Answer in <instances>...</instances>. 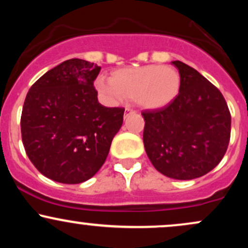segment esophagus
I'll list each match as a JSON object with an SVG mask.
<instances>
[{"label":"esophagus","instance_id":"esophagus-1","mask_svg":"<svg viewBox=\"0 0 248 248\" xmlns=\"http://www.w3.org/2000/svg\"><path fill=\"white\" fill-rule=\"evenodd\" d=\"M134 110L132 109V108H129V107H127L126 108V110H124V116H127L128 114H129V113H133Z\"/></svg>","mask_w":248,"mask_h":248}]
</instances>
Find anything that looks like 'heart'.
Instances as JSON below:
<instances>
[{"label": "heart", "mask_w": 248, "mask_h": 248, "mask_svg": "<svg viewBox=\"0 0 248 248\" xmlns=\"http://www.w3.org/2000/svg\"><path fill=\"white\" fill-rule=\"evenodd\" d=\"M181 84L177 69L150 64L116 70L109 79H96L95 87L109 101L115 102L127 96L144 109H158L175 100Z\"/></svg>", "instance_id": "heart-1"}]
</instances>
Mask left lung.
<instances>
[{"mask_svg":"<svg viewBox=\"0 0 248 248\" xmlns=\"http://www.w3.org/2000/svg\"><path fill=\"white\" fill-rule=\"evenodd\" d=\"M181 90L171 104L144 110V149L155 169L170 178L193 179L211 171L224 157L231 135V114L223 94L184 62H171Z\"/></svg>","mask_w":248,"mask_h":248,"instance_id":"left-lung-1","label":"left lung"}]
</instances>
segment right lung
Wrapping results in <instances>:
<instances>
[{"label": "right lung", "instance_id": "1", "mask_svg": "<svg viewBox=\"0 0 248 248\" xmlns=\"http://www.w3.org/2000/svg\"><path fill=\"white\" fill-rule=\"evenodd\" d=\"M100 66L72 58L30 87L21 116L28 157L45 177L78 184L99 171L124 122V108L105 107L93 86Z\"/></svg>", "mask_w": 248, "mask_h": 248}]
</instances>
